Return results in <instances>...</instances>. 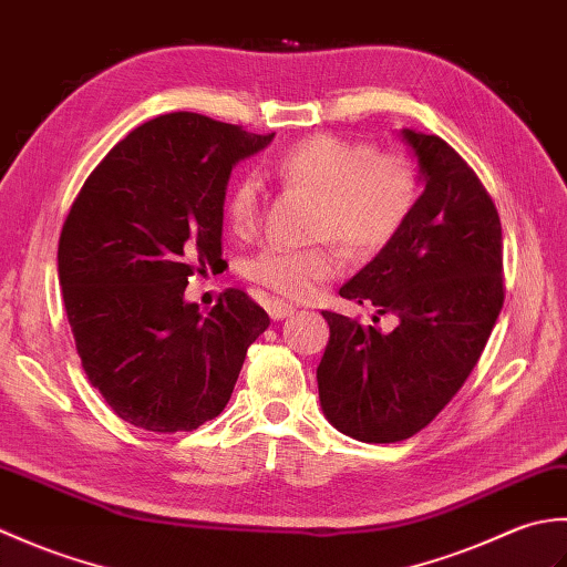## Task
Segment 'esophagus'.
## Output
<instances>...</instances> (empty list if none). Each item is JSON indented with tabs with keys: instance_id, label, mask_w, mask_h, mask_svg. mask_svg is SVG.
Masks as SVG:
<instances>
[{
	"instance_id": "esophagus-1",
	"label": "esophagus",
	"mask_w": 567,
	"mask_h": 567,
	"mask_svg": "<svg viewBox=\"0 0 567 567\" xmlns=\"http://www.w3.org/2000/svg\"><path fill=\"white\" fill-rule=\"evenodd\" d=\"M265 309H268V315H270V319H275V321H280V319H287V317H292L295 315V307L292 305H287L285 299H277V297H272V299H268V302H265Z\"/></svg>"
}]
</instances>
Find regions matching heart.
Here are the masks:
<instances>
[{"label": "heart", "instance_id": "obj_1", "mask_svg": "<svg viewBox=\"0 0 567 567\" xmlns=\"http://www.w3.org/2000/svg\"><path fill=\"white\" fill-rule=\"evenodd\" d=\"M287 187L319 197V236L368 256L402 231L419 197L414 163L402 153H378L368 141L317 134L297 141L275 163ZM260 187L252 175L238 177L224 199V219L234 234L246 236L258 224ZM343 256L333 244L317 248L268 246L252 256L244 272L268 290L302 299L341 272Z\"/></svg>", "mask_w": 567, "mask_h": 567}]
</instances>
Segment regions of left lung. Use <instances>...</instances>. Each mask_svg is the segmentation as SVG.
Wrapping results in <instances>:
<instances>
[{"label":"left lung","instance_id":"left-lung-1","mask_svg":"<svg viewBox=\"0 0 567 567\" xmlns=\"http://www.w3.org/2000/svg\"><path fill=\"white\" fill-rule=\"evenodd\" d=\"M400 136L421 195L402 231L339 290L400 323L380 331L323 311L331 336L317 368L323 416L365 443L404 441L436 419L485 351L504 302L495 202L443 138L414 128Z\"/></svg>","mask_w":567,"mask_h":567}]
</instances>
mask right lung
I'll use <instances>...</instances> for the list:
<instances>
[{"mask_svg":"<svg viewBox=\"0 0 567 567\" xmlns=\"http://www.w3.org/2000/svg\"><path fill=\"white\" fill-rule=\"evenodd\" d=\"M272 138L165 114L118 141L72 202L58 244L68 321L84 375L128 424L175 433L219 416L268 329L246 292L202 311L185 290L224 262L228 177Z\"/></svg>","mask_w":567,"mask_h":567,"instance_id":"right-lung-1","label":"right lung"}]
</instances>
